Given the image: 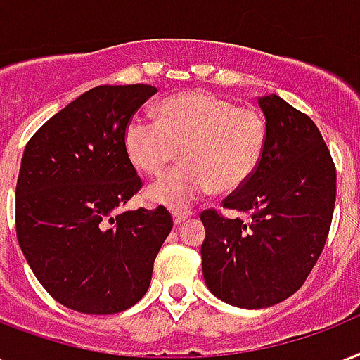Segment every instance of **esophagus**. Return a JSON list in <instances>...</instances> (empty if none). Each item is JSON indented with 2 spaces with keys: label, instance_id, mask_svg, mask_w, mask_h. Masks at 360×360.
Returning a JSON list of instances; mask_svg holds the SVG:
<instances>
[{
  "label": "esophagus",
  "instance_id": "esophagus-1",
  "mask_svg": "<svg viewBox=\"0 0 360 360\" xmlns=\"http://www.w3.org/2000/svg\"><path fill=\"white\" fill-rule=\"evenodd\" d=\"M191 219V213H186V211H174V223L179 226V224L186 223Z\"/></svg>",
  "mask_w": 360,
  "mask_h": 360
}]
</instances>
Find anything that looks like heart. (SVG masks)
<instances>
[{
  "instance_id": "heart-1",
  "label": "heart",
  "mask_w": 360,
  "mask_h": 360,
  "mask_svg": "<svg viewBox=\"0 0 360 360\" xmlns=\"http://www.w3.org/2000/svg\"><path fill=\"white\" fill-rule=\"evenodd\" d=\"M268 124L253 107L207 90L174 94L156 107L155 122L131 119L124 130V153L139 174L158 177L177 158L185 164L147 191L150 202L186 207L215 186L232 192L259 168Z\"/></svg>"
}]
</instances>
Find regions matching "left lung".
Instances as JSON below:
<instances>
[{
    "instance_id": "obj_1",
    "label": "left lung",
    "mask_w": 360,
    "mask_h": 360,
    "mask_svg": "<svg viewBox=\"0 0 360 360\" xmlns=\"http://www.w3.org/2000/svg\"><path fill=\"white\" fill-rule=\"evenodd\" d=\"M268 141L259 168L223 207L205 210L202 270L226 304L259 309L300 289L325 247L336 204V166L319 128L279 96L260 98Z\"/></svg>"
}]
</instances>
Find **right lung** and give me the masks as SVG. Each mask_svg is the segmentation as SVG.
I'll return each mask as SVG.
<instances>
[{"mask_svg":"<svg viewBox=\"0 0 360 360\" xmlns=\"http://www.w3.org/2000/svg\"><path fill=\"white\" fill-rule=\"evenodd\" d=\"M156 94L149 84L96 86L27 141L16 181V238L46 292L81 314L131 308L174 226L164 205L117 210L141 188L124 130Z\"/></svg>","mask_w":360,"mask_h":360,"instance_id":"add662e5","label":"right lung"}]
</instances>
